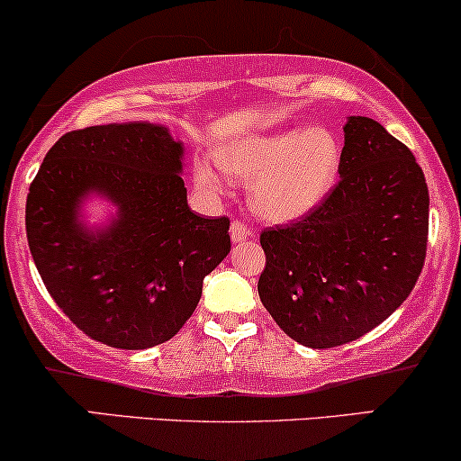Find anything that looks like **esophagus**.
I'll return each instance as SVG.
<instances>
[{
	"label": "esophagus",
	"mask_w": 461,
	"mask_h": 461,
	"mask_svg": "<svg viewBox=\"0 0 461 461\" xmlns=\"http://www.w3.org/2000/svg\"><path fill=\"white\" fill-rule=\"evenodd\" d=\"M249 237H252V230H249L248 226L243 224V221H240V220L232 221V224H230V240H232V243H241V241L249 240Z\"/></svg>",
	"instance_id": "esophagus-1"
}]
</instances>
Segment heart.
Listing matches in <instances>:
<instances>
[{
	"mask_svg": "<svg viewBox=\"0 0 461 461\" xmlns=\"http://www.w3.org/2000/svg\"><path fill=\"white\" fill-rule=\"evenodd\" d=\"M342 143L331 130L293 126L241 136L218 149V164L232 179L249 181V207L263 220L294 221L316 212L342 173ZM196 184L209 194L226 190L212 164L196 167Z\"/></svg>",
	"mask_w": 461,
	"mask_h": 461,
	"instance_id": "obj_1",
	"label": "heart"
}]
</instances>
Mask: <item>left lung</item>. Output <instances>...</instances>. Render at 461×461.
<instances>
[{
  "instance_id": "left-lung-1",
  "label": "left lung",
  "mask_w": 461,
  "mask_h": 461,
  "mask_svg": "<svg viewBox=\"0 0 461 461\" xmlns=\"http://www.w3.org/2000/svg\"><path fill=\"white\" fill-rule=\"evenodd\" d=\"M339 184L291 226L260 235L263 305L294 342L331 348L372 331L412 293L428 248L429 194L412 151L350 115Z\"/></svg>"
}]
</instances>
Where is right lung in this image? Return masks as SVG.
Segmentation results:
<instances>
[{
  "label": "right lung",
  "mask_w": 461,
  "mask_h": 461,
  "mask_svg": "<svg viewBox=\"0 0 461 461\" xmlns=\"http://www.w3.org/2000/svg\"><path fill=\"white\" fill-rule=\"evenodd\" d=\"M185 147L162 123L74 130L50 147L25 207L44 286L89 338L145 350L184 327L203 280L230 252L229 218L187 204ZM112 209L86 215L89 200Z\"/></svg>",
  "instance_id": "obj_1"
}]
</instances>
